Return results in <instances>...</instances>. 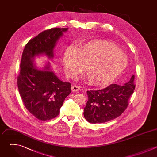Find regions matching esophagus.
Wrapping results in <instances>:
<instances>
[{
	"label": "esophagus",
	"instance_id": "1",
	"mask_svg": "<svg viewBox=\"0 0 157 157\" xmlns=\"http://www.w3.org/2000/svg\"><path fill=\"white\" fill-rule=\"evenodd\" d=\"M71 91H72L73 92L79 91H81V88H80L79 86L74 85V86H71Z\"/></svg>",
	"mask_w": 157,
	"mask_h": 157
}]
</instances>
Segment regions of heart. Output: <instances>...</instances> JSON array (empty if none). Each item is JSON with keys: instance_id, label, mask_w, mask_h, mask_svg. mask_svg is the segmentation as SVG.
I'll return each instance as SVG.
<instances>
[{"instance_id": "heart-1", "label": "heart", "mask_w": 157, "mask_h": 157, "mask_svg": "<svg viewBox=\"0 0 157 157\" xmlns=\"http://www.w3.org/2000/svg\"><path fill=\"white\" fill-rule=\"evenodd\" d=\"M63 64L66 73L73 78L88 66L89 81L94 86H102L113 82L124 71L128 59L114 44L94 40L78 49L67 48L63 55Z\"/></svg>"}]
</instances>
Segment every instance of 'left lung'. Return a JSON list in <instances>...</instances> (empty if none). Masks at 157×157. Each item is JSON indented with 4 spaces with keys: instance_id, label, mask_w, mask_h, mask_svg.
Masks as SVG:
<instances>
[{
    "instance_id": "left-lung-1",
    "label": "left lung",
    "mask_w": 157,
    "mask_h": 157,
    "mask_svg": "<svg viewBox=\"0 0 157 157\" xmlns=\"http://www.w3.org/2000/svg\"><path fill=\"white\" fill-rule=\"evenodd\" d=\"M134 75L124 85L113 84L103 89L87 91L88 101L84 108V116L92 124H100L120 116L128 105V99L136 86Z\"/></svg>"
}]
</instances>
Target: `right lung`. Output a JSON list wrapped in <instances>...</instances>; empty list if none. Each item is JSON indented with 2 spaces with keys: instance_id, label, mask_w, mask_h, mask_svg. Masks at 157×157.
<instances>
[{
  "instance_id": "add662e5",
  "label": "right lung",
  "mask_w": 157,
  "mask_h": 157,
  "mask_svg": "<svg viewBox=\"0 0 157 157\" xmlns=\"http://www.w3.org/2000/svg\"><path fill=\"white\" fill-rule=\"evenodd\" d=\"M68 28H53L31 39L24 50L17 86L21 98L30 113L41 121L52 119L59 114L65 98L71 93V84L61 81L50 69L48 61L38 69L33 61L37 56L54 57L58 40Z\"/></svg>"
}]
</instances>
